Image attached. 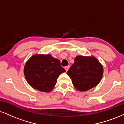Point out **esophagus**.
Segmentation results:
<instances>
[{"mask_svg":"<svg viewBox=\"0 0 124 124\" xmlns=\"http://www.w3.org/2000/svg\"><path fill=\"white\" fill-rule=\"evenodd\" d=\"M64 68H65V71H68V70H69V68H70V66H66V67H64Z\"/></svg>","mask_w":124,"mask_h":124,"instance_id":"esophagus-1","label":"esophagus"}]
</instances>
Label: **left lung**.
<instances>
[{
	"mask_svg": "<svg viewBox=\"0 0 124 124\" xmlns=\"http://www.w3.org/2000/svg\"><path fill=\"white\" fill-rule=\"evenodd\" d=\"M103 73V66L97 58L78 56L67 74L76 90L85 91L98 85Z\"/></svg>",
	"mask_w": 124,
	"mask_h": 124,
	"instance_id": "left-lung-1",
	"label": "left lung"
}]
</instances>
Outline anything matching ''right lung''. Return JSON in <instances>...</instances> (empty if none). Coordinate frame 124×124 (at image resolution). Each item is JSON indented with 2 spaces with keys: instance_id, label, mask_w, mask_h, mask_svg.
<instances>
[{
  "instance_id": "1",
  "label": "right lung",
  "mask_w": 124,
  "mask_h": 124,
  "mask_svg": "<svg viewBox=\"0 0 124 124\" xmlns=\"http://www.w3.org/2000/svg\"><path fill=\"white\" fill-rule=\"evenodd\" d=\"M65 72L60 60L50 54H34L26 62L24 75L27 83L34 89L50 92L60 75Z\"/></svg>"
}]
</instances>
